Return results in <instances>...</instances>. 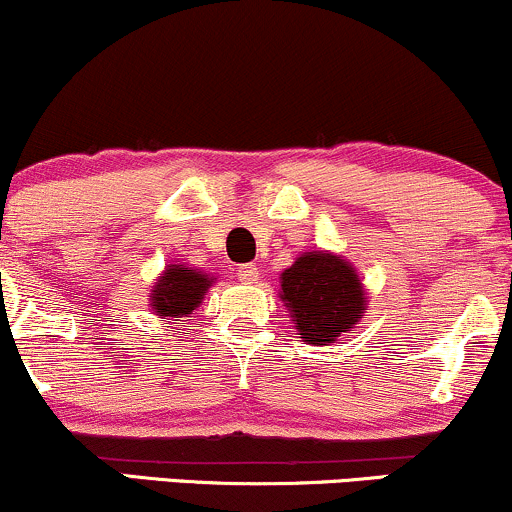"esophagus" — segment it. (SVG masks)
<instances>
[{
	"label": "esophagus",
	"mask_w": 512,
	"mask_h": 512,
	"mask_svg": "<svg viewBox=\"0 0 512 512\" xmlns=\"http://www.w3.org/2000/svg\"><path fill=\"white\" fill-rule=\"evenodd\" d=\"M238 279L243 281V284H257L260 272H257L255 264H243V267H238Z\"/></svg>",
	"instance_id": "obj_1"
}]
</instances>
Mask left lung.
Returning <instances> with one entry per match:
<instances>
[{
	"mask_svg": "<svg viewBox=\"0 0 512 512\" xmlns=\"http://www.w3.org/2000/svg\"><path fill=\"white\" fill-rule=\"evenodd\" d=\"M279 284V298L305 344H334L354 332L368 310V291L356 267L330 250L298 255Z\"/></svg>",
	"mask_w": 512,
	"mask_h": 512,
	"instance_id": "8db88e82",
	"label": "left lung"
}]
</instances>
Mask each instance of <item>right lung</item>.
Masks as SVG:
<instances>
[{"instance_id":"right-lung-1","label":"right lung","mask_w":512,"mask_h":512,"mask_svg":"<svg viewBox=\"0 0 512 512\" xmlns=\"http://www.w3.org/2000/svg\"><path fill=\"white\" fill-rule=\"evenodd\" d=\"M214 284L216 276L195 269L192 264H168L151 286V313L161 320L182 322V317H190L202 305L204 296Z\"/></svg>"}]
</instances>
